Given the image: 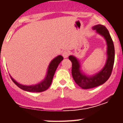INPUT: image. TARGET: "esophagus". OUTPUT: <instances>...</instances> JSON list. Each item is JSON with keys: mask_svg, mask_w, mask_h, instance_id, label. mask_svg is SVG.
<instances>
[{"mask_svg": "<svg viewBox=\"0 0 123 123\" xmlns=\"http://www.w3.org/2000/svg\"><path fill=\"white\" fill-rule=\"evenodd\" d=\"M62 56H64V58H67L69 56V52L68 51H64L62 52Z\"/></svg>", "mask_w": 123, "mask_h": 123, "instance_id": "obj_1", "label": "esophagus"}]
</instances>
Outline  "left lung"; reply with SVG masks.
Segmentation results:
<instances>
[{
	"instance_id": "8db88e82",
	"label": "left lung",
	"mask_w": 123,
	"mask_h": 123,
	"mask_svg": "<svg viewBox=\"0 0 123 123\" xmlns=\"http://www.w3.org/2000/svg\"><path fill=\"white\" fill-rule=\"evenodd\" d=\"M93 29L104 37L107 43V62L103 69L92 77H87L81 73L79 62L75 57L69 56V59L72 62V75L78 86L83 89H90L103 84L108 80L111 74L114 63L115 50L113 41L108 29L103 25H97L93 27Z\"/></svg>"
}]
</instances>
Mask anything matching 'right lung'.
<instances>
[{"label":"right lung","instance_id":"add662e5","mask_svg":"<svg viewBox=\"0 0 123 123\" xmlns=\"http://www.w3.org/2000/svg\"><path fill=\"white\" fill-rule=\"evenodd\" d=\"M63 59H64V58H63L62 56L59 55L57 57L55 58V59H53L51 61V62L50 63L49 65L48 70L46 78L41 83L38 84L37 85H30V86L21 85L16 82L15 80H14L11 77H10V78H11L13 82L17 85L18 87L21 88L22 90L26 91H29V92H42V91H44L45 90H47L50 86L52 83V79L53 77H54L55 71H56L59 63L63 60Z\"/></svg>","mask_w":123,"mask_h":123}]
</instances>
